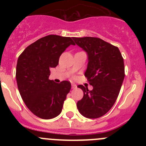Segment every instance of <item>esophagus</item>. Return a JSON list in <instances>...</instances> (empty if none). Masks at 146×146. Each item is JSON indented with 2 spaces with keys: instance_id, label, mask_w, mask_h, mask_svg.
<instances>
[{
  "instance_id": "34e87169",
  "label": "esophagus",
  "mask_w": 146,
  "mask_h": 146,
  "mask_svg": "<svg viewBox=\"0 0 146 146\" xmlns=\"http://www.w3.org/2000/svg\"><path fill=\"white\" fill-rule=\"evenodd\" d=\"M72 89L77 88V86H76L75 84H72Z\"/></svg>"
}]
</instances>
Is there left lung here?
<instances>
[{"mask_svg": "<svg viewBox=\"0 0 146 146\" xmlns=\"http://www.w3.org/2000/svg\"><path fill=\"white\" fill-rule=\"evenodd\" d=\"M76 44L88 55L85 76L93 86L89 91L78 86L83 97L77 102L80 113L88 118L103 116L116 101L124 79V64L118 47L95 37H73Z\"/></svg>", "mask_w": 146, "mask_h": 146, "instance_id": "obj_1", "label": "left lung"}]
</instances>
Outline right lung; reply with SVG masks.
<instances>
[{
	"label": "right lung",
	"instance_id": "add662e5",
	"mask_svg": "<svg viewBox=\"0 0 146 146\" xmlns=\"http://www.w3.org/2000/svg\"><path fill=\"white\" fill-rule=\"evenodd\" d=\"M71 44H75L70 37L49 35L29 45L18 58V90L28 109L38 118L51 119L61 113L71 83L49 80L50 69L57 66L60 55Z\"/></svg>",
	"mask_w": 146,
	"mask_h": 146
}]
</instances>
